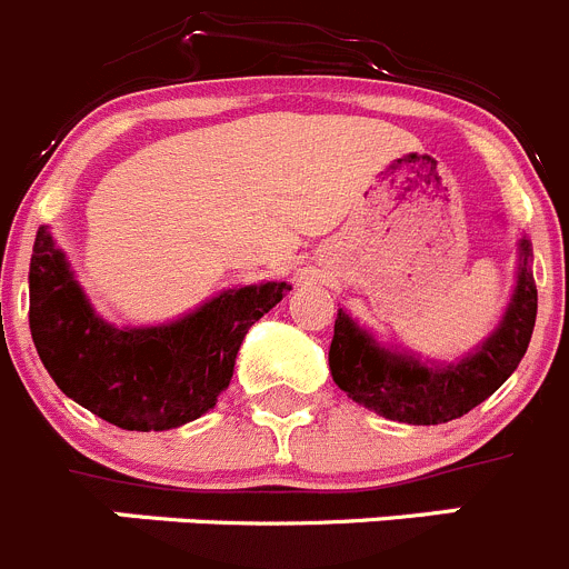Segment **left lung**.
I'll return each mask as SVG.
<instances>
[{
  "label": "left lung",
  "mask_w": 569,
  "mask_h": 569,
  "mask_svg": "<svg viewBox=\"0 0 569 569\" xmlns=\"http://www.w3.org/2000/svg\"><path fill=\"white\" fill-rule=\"evenodd\" d=\"M530 241H519L517 289L500 326L475 353L452 365H421L416 357L381 348L339 309L328 365L339 390L390 421L446 423L482 405L517 370L536 326V283Z\"/></svg>",
  "instance_id": "8db88e82"
}]
</instances>
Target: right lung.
Returning a JSON list of instances; mask_svg holds the SVG:
<instances>
[{
    "instance_id": "obj_1",
    "label": "right lung",
    "mask_w": 569,
    "mask_h": 569,
    "mask_svg": "<svg viewBox=\"0 0 569 569\" xmlns=\"http://www.w3.org/2000/svg\"><path fill=\"white\" fill-rule=\"evenodd\" d=\"M289 289L278 280L241 286L164 326L114 328L94 315L67 254L39 227L30 258V333L63 396L120 429L164 432L216 407L247 331Z\"/></svg>"
}]
</instances>
